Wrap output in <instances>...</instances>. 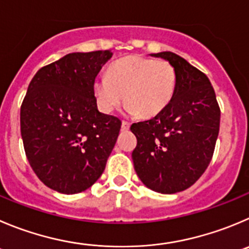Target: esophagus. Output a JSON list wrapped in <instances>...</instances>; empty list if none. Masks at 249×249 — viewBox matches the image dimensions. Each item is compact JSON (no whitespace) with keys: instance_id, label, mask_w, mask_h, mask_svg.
<instances>
[{"instance_id":"esophagus-1","label":"esophagus","mask_w":249,"mask_h":249,"mask_svg":"<svg viewBox=\"0 0 249 249\" xmlns=\"http://www.w3.org/2000/svg\"><path fill=\"white\" fill-rule=\"evenodd\" d=\"M129 129H130V123L123 120V123H122V130H123V131H127Z\"/></svg>"}]
</instances>
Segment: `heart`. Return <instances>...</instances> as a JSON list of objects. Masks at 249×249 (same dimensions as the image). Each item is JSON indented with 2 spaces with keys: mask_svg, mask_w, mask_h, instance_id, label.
<instances>
[{
  "mask_svg": "<svg viewBox=\"0 0 249 249\" xmlns=\"http://www.w3.org/2000/svg\"><path fill=\"white\" fill-rule=\"evenodd\" d=\"M177 73L166 60L131 55L110 65L107 77L93 83L97 103L104 113H111L125 101L130 113L152 118L171 103Z\"/></svg>",
  "mask_w": 249,
  "mask_h": 249,
  "instance_id": "1",
  "label": "heart"
}]
</instances>
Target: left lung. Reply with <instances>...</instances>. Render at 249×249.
I'll list each match as a JSON object with an SVG mask.
<instances>
[{"label":"left lung","mask_w":249,"mask_h":249,"mask_svg":"<svg viewBox=\"0 0 249 249\" xmlns=\"http://www.w3.org/2000/svg\"><path fill=\"white\" fill-rule=\"evenodd\" d=\"M152 56L176 70L177 85L166 109L130 126L138 139L132 151L136 174L150 189L173 194L192 187L213 159L220 130V107L208 76L179 55Z\"/></svg>","instance_id":"left-lung-1"}]
</instances>
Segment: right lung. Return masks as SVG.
<instances>
[{
  "label": "right lung",
  "mask_w": 249,
  "mask_h": 249,
  "mask_svg": "<svg viewBox=\"0 0 249 249\" xmlns=\"http://www.w3.org/2000/svg\"><path fill=\"white\" fill-rule=\"evenodd\" d=\"M109 50L72 53L41 67L20 107L25 156L50 189L76 194L97 182L122 120L97 109L93 83Z\"/></svg>",
  "instance_id": "obj_1"
}]
</instances>
